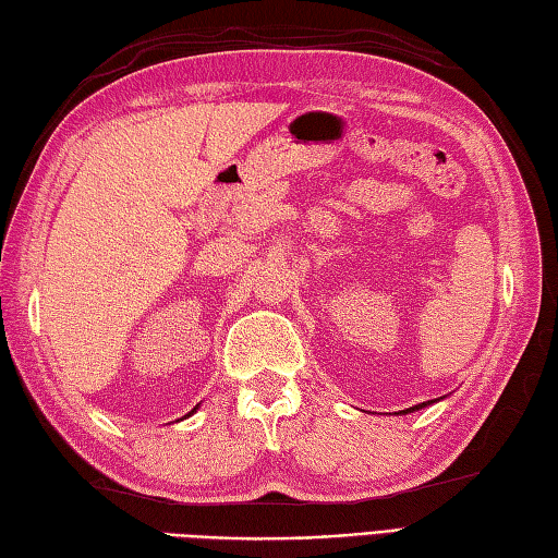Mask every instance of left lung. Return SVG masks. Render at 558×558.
I'll use <instances>...</instances> for the list:
<instances>
[{"mask_svg":"<svg viewBox=\"0 0 558 558\" xmlns=\"http://www.w3.org/2000/svg\"><path fill=\"white\" fill-rule=\"evenodd\" d=\"M420 408H424V402H422V405H414V408H410V410H402V412H412V410H420Z\"/></svg>","mask_w":558,"mask_h":558,"instance_id":"1","label":"left lung"}]
</instances>
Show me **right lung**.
I'll return each instance as SVG.
<instances>
[{"label": "right lung", "instance_id": "right-lung-1", "mask_svg": "<svg viewBox=\"0 0 558 558\" xmlns=\"http://www.w3.org/2000/svg\"><path fill=\"white\" fill-rule=\"evenodd\" d=\"M194 410H196V408H194Z\"/></svg>", "mask_w": 558, "mask_h": 558}]
</instances>
